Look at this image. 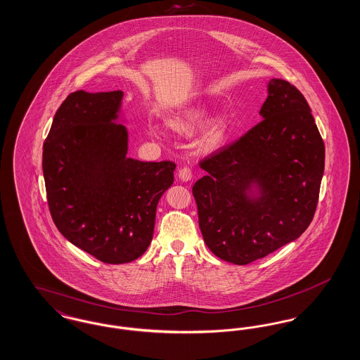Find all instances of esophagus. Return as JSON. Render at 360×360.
I'll use <instances>...</instances> for the list:
<instances>
[{
  "instance_id": "1",
  "label": "esophagus",
  "mask_w": 360,
  "mask_h": 360,
  "mask_svg": "<svg viewBox=\"0 0 360 360\" xmlns=\"http://www.w3.org/2000/svg\"><path fill=\"white\" fill-rule=\"evenodd\" d=\"M178 176H179V179H181V181H184V182H188V181H190V179H191V176H193L190 167L185 166V167L179 169V172H178Z\"/></svg>"
}]
</instances>
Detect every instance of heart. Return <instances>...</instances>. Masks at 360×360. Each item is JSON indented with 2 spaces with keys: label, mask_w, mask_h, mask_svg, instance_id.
I'll use <instances>...</instances> for the list:
<instances>
[{
  "label": "heart",
  "mask_w": 360,
  "mask_h": 360,
  "mask_svg": "<svg viewBox=\"0 0 360 360\" xmlns=\"http://www.w3.org/2000/svg\"><path fill=\"white\" fill-rule=\"evenodd\" d=\"M202 119H204L202 110H191V112L185 113L184 116H179L176 119L169 121V125L178 132H190L197 125H200L202 122ZM225 129H226V122L224 119H216V120L212 121L206 128V143H209V144L217 143L224 136ZM151 134H153V136H158V132L155 129L151 131Z\"/></svg>",
  "instance_id": "1"
}]
</instances>
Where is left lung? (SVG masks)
<instances>
[{
    "label": "left lung",
    "mask_w": 360,
    "mask_h": 360,
    "mask_svg": "<svg viewBox=\"0 0 360 360\" xmlns=\"http://www.w3.org/2000/svg\"><path fill=\"white\" fill-rule=\"evenodd\" d=\"M260 116L245 135L200 162L207 174L193 186L206 245L241 266L307 231L324 174L326 146L295 86L271 79ZM252 183L255 199L246 193Z\"/></svg>",
    "instance_id": "obj_1"
}]
</instances>
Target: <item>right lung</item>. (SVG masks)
<instances>
[{
	"mask_svg": "<svg viewBox=\"0 0 360 360\" xmlns=\"http://www.w3.org/2000/svg\"><path fill=\"white\" fill-rule=\"evenodd\" d=\"M122 91H74L59 106L43 144L52 220L75 247L109 264L141 257L156 206L175 163L127 158L128 134L115 122Z\"/></svg>",
	"mask_w": 360,
	"mask_h": 360,
	"instance_id": "right-lung-1",
	"label": "right lung"
}]
</instances>
